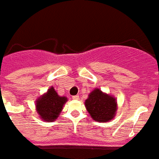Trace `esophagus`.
<instances>
[{"label":"esophagus","instance_id":"obj_1","mask_svg":"<svg viewBox=\"0 0 159 159\" xmlns=\"http://www.w3.org/2000/svg\"><path fill=\"white\" fill-rule=\"evenodd\" d=\"M73 100H79V95H73Z\"/></svg>","mask_w":159,"mask_h":159}]
</instances>
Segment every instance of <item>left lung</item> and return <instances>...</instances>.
Listing matches in <instances>:
<instances>
[{"mask_svg":"<svg viewBox=\"0 0 159 159\" xmlns=\"http://www.w3.org/2000/svg\"><path fill=\"white\" fill-rule=\"evenodd\" d=\"M85 106L91 118L99 122H109L114 117L117 111L115 97L95 88L88 95Z\"/></svg>","mask_w":159,"mask_h":159,"instance_id":"obj_1","label":"left lung"}]
</instances>
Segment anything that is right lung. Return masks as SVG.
<instances>
[{
	"label": "right lung",
	"mask_w": 159,
	"mask_h": 159,
	"mask_svg": "<svg viewBox=\"0 0 159 159\" xmlns=\"http://www.w3.org/2000/svg\"><path fill=\"white\" fill-rule=\"evenodd\" d=\"M68 99L59 96L53 86L36 100V109L40 118L51 122L57 119Z\"/></svg>",
	"instance_id": "1"
}]
</instances>
